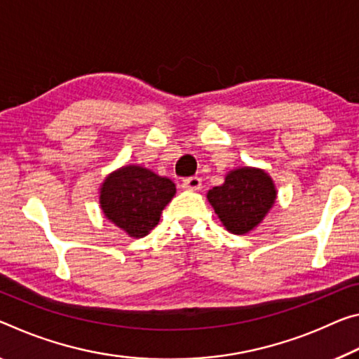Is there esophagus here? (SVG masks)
Returning a JSON list of instances; mask_svg holds the SVG:
<instances>
[{
  "mask_svg": "<svg viewBox=\"0 0 359 359\" xmlns=\"http://www.w3.org/2000/svg\"><path fill=\"white\" fill-rule=\"evenodd\" d=\"M182 187H184L185 190H191V191H196L201 189V179L196 177V175H193V177H187L182 182Z\"/></svg>",
  "mask_w": 359,
  "mask_h": 359,
  "instance_id": "esophagus-1",
  "label": "esophagus"
}]
</instances>
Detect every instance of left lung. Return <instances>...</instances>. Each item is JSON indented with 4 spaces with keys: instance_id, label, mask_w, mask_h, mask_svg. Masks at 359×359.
<instances>
[{
    "instance_id": "8db88e82",
    "label": "left lung",
    "mask_w": 359,
    "mask_h": 359,
    "mask_svg": "<svg viewBox=\"0 0 359 359\" xmlns=\"http://www.w3.org/2000/svg\"><path fill=\"white\" fill-rule=\"evenodd\" d=\"M208 200L226 230L244 235L269 214L276 189L264 169L246 166L230 170L224 184L208 191Z\"/></svg>"
}]
</instances>
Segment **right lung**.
Returning <instances> with one entry per match:
<instances>
[{"mask_svg":"<svg viewBox=\"0 0 359 359\" xmlns=\"http://www.w3.org/2000/svg\"><path fill=\"white\" fill-rule=\"evenodd\" d=\"M174 195L172 180L130 164L108 175L99 200L108 220L129 236L142 238L158 225L161 210Z\"/></svg>","mask_w":359,"mask_h":359,"instance_id":"right-lung-1","label":"right lung"}]
</instances>
